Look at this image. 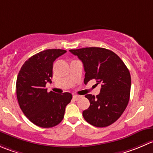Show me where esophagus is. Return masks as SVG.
Wrapping results in <instances>:
<instances>
[{
    "instance_id": "34e87169",
    "label": "esophagus",
    "mask_w": 153,
    "mask_h": 153,
    "mask_svg": "<svg viewBox=\"0 0 153 153\" xmlns=\"http://www.w3.org/2000/svg\"><path fill=\"white\" fill-rule=\"evenodd\" d=\"M79 98H81V96H77V95H74V96H73L74 100H78Z\"/></svg>"
}]
</instances>
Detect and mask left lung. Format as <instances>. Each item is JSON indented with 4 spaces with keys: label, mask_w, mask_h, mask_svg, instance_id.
<instances>
[{
    "label": "left lung",
    "mask_w": 153,
    "mask_h": 153,
    "mask_svg": "<svg viewBox=\"0 0 153 153\" xmlns=\"http://www.w3.org/2000/svg\"><path fill=\"white\" fill-rule=\"evenodd\" d=\"M69 51L82 61L84 84L95 79L96 84H102L96 97L85 96L90 105L83 111L84 120L96 127L111 125L120 117L129 101L131 75L128 68L119 56L106 48L90 47Z\"/></svg>",
    "instance_id": "8db88e82"
}]
</instances>
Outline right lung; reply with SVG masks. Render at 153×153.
<instances>
[{
    "label": "right lung",
    "mask_w": 153,
    "mask_h": 153,
    "mask_svg": "<svg viewBox=\"0 0 153 153\" xmlns=\"http://www.w3.org/2000/svg\"><path fill=\"white\" fill-rule=\"evenodd\" d=\"M66 52L63 49H47L37 53L25 62L19 72L16 95L19 106L37 126L51 128L58 125L72 99L70 93H48L45 88L47 83H51L54 61Z\"/></svg>",
    "instance_id": "right-lung-1"
}]
</instances>
